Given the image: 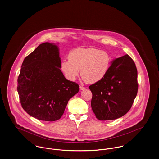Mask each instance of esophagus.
Returning a JSON list of instances; mask_svg holds the SVG:
<instances>
[{
    "label": "esophagus",
    "instance_id": "obj_1",
    "mask_svg": "<svg viewBox=\"0 0 159 159\" xmlns=\"http://www.w3.org/2000/svg\"><path fill=\"white\" fill-rule=\"evenodd\" d=\"M86 88H84V87H83V86H80V90H82V91H83V90H84Z\"/></svg>",
    "mask_w": 159,
    "mask_h": 159
}]
</instances>
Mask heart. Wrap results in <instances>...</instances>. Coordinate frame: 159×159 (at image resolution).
Returning a JSON list of instances; mask_svg holds the SVG:
<instances>
[{
  "mask_svg": "<svg viewBox=\"0 0 159 159\" xmlns=\"http://www.w3.org/2000/svg\"><path fill=\"white\" fill-rule=\"evenodd\" d=\"M68 61H62L61 69L66 78L75 81L79 75L88 83L102 80L110 67L111 58L108 53L93 48H76L70 52Z\"/></svg>",
  "mask_w": 159,
  "mask_h": 159,
  "instance_id": "1",
  "label": "heart"
}]
</instances>
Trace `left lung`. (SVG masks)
Instances as JSON below:
<instances>
[{
  "mask_svg": "<svg viewBox=\"0 0 159 159\" xmlns=\"http://www.w3.org/2000/svg\"><path fill=\"white\" fill-rule=\"evenodd\" d=\"M137 69L128 55L114 59L102 80L89 86L91 107L99 120H111L127 113L138 92Z\"/></svg>",
  "mask_w": 159,
  "mask_h": 159,
  "instance_id": "8db88e82",
  "label": "left lung"
}]
</instances>
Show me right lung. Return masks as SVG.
<instances>
[{
  "label": "right lung",
  "instance_id": "obj_1",
  "mask_svg": "<svg viewBox=\"0 0 159 159\" xmlns=\"http://www.w3.org/2000/svg\"><path fill=\"white\" fill-rule=\"evenodd\" d=\"M58 47L45 42L23 61L17 91L23 109L43 121L60 119L68 100L79 91L77 83L61 72Z\"/></svg>",
  "mask_w": 159,
  "mask_h": 159
}]
</instances>
